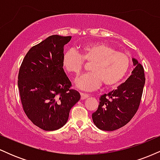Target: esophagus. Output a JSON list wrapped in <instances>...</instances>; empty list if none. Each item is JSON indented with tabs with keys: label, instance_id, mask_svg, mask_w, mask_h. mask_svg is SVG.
I'll list each match as a JSON object with an SVG mask.
<instances>
[{
	"label": "esophagus",
	"instance_id": "esophagus-1",
	"mask_svg": "<svg viewBox=\"0 0 160 160\" xmlns=\"http://www.w3.org/2000/svg\"><path fill=\"white\" fill-rule=\"evenodd\" d=\"M80 95H81V99L82 100H84V99L87 98L89 97V95L86 94V93H80Z\"/></svg>",
	"mask_w": 160,
	"mask_h": 160
}]
</instances>
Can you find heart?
Here are the masks:
<instances>
[{
  "label": "heart",
  "instance_id": "1",
  "mask_svg": "<svg viewBox=\"0 0 160 160\" xmlns=\"http://www.w3.org/2000/svg\"><path fill=\"white\" fill-rule=\"evenodd\" d=\"M79 54L68 49L62 57V66L70 74L78 75L83 68L84 61L91 62V72L79 77L76 86L84 91L96 89L103 84L113 87L123 80L131 65V59L126 53L116 51L104 43H93L82 46Z\"/></svg>",
  "mask_w": 160,
  "mask_h": 160
}]
</instances>
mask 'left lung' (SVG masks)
I'll use <instances>...</instances> for the list:
<instances>
[{"instance_id":"8db88e82","label":"left lung","mask_w":160,"mask_h":160,"mask_svg":"<svg viewBox=\"0 0 160 160\" xmlns=\"http://www.w3.org/2000/svg\"><path fill=\"white\" fill-rule=\"evenodd\" d=\"M135 68L117 89L99 98L98 110L92 114L93 122L104 131H113L127 124L136 113L145 83L143 66L132 58Z\"/></svg>"}]
</instances>
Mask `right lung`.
<instances>
[{
  "instance_id": "1",
  "label": "right lung",
  "mask_w": 160,
  "mask_h": 160,
  "mask_svg": "<svg viewBox=\"0 0 160 160\" xmlns=\"http://www.w3.org/2000/svg\"><path fill=\"white\" fill-rule=\"evenodd\" d=\"M71 36H49L29 49L18 76L20 98L25 114L35 126L53 131L68 120L71 108L80 100L78 91L62 66L64 47Z\"/></svg>"
}]
</instances>
